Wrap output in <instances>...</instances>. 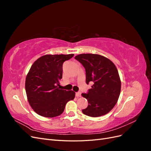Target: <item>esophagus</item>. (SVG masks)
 Returning a JSON list of instances; mask_svg holds the SVG:
<instances>
[{"instance_id": "esophagus-1", "label": "esophagus", "mask_w": 151, "mask_h": 151, "mask_svg": "<svg viewBox=\"0 0 151 151\" xmlns=\"http://www.w3.org/2000/svg\"><path fill=\"white\" fill-rule=\"evenodd\" d=\"M76 96L77 97V98H79L81 96V92H77L76 93Z\"/></svg>"}]
</instances>
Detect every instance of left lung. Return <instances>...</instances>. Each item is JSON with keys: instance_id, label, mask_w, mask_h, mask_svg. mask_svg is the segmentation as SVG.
Segmentation results:
<instances>
[{"instance_id": "1", "label": "left lung", "mask_w": 151, "mask_h": 151, "mask_svg": "<svg viewBox=\"0 0 151 151\" xmlns=\"http://www.w3.org/2000/svg\"><path fill=\"white\" fill-rule=\"evenodd\" d=\"M75 58L85 68L86 84H93L88 94H82L88 101L82 111L91 117L106 115L115 106L120 94L121 81L115 65L98 54L83 53Z\"/></svg>"}]
</instances>
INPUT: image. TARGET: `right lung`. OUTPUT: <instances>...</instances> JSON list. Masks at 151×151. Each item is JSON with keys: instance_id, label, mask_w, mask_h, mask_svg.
<instances>
[{"instance_id": "obj_1", "label": "right lung", "mask_w": 151, "mask_h": 151, "mask_svg": "<svg viewBox=\"0 0 151 151\" xmlns=\"http://www.w3.org/2000/svg\"><path fill=\"white\" fill-rule=\"evenodd\" d=\"M74 54L45 55L31 65L26 77L28 101L38 115L53 118L60 115L68 101L74 99L75 92L60 89L62 65Z\"/></svg>"}]
</instances>
